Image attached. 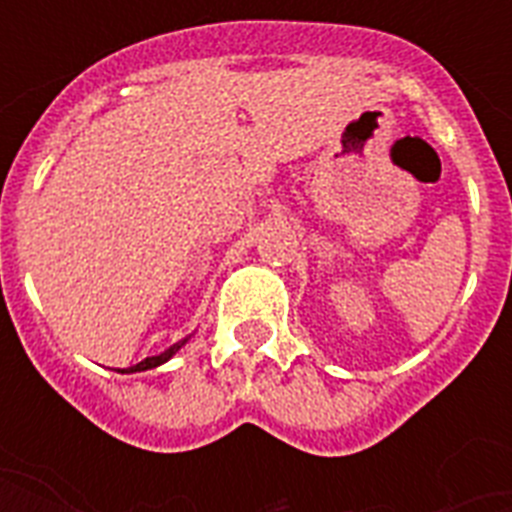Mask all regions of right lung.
I'll list each match as a JSON object with an SVG mask.
<instances>
[{
	"mask_svg": "<svg viewBox=\"0 0 512 512\" xmlns=\"http://www.w3.org/2000/svg\"><path fill=\"white\" fill-rule=\"evenodd\" d=\"M183 343H186V340H183ZM183 343H175V345H172V348H167V351H164V354H158V356H147L145 362H139V365L128 367V370H120V373H142V370H153V367L164 365V362H169V359H172V356H175V351H178V348H180V345H183Z\"/></svg>",
	"mask_w": 512,
	"mask_h": 512,
	"instance_id": "add662e5",
	"label": "right lung"
}]
</instances>
